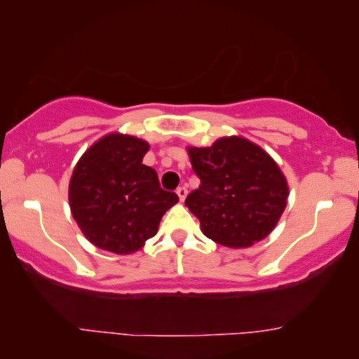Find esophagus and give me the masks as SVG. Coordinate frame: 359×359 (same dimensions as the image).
<instances>
[{
    "instance_id": "1",
    "label": "esophagus",
    "mask_w": 359,
    "mask_h": 359,
    "mask_svg": "<svg viewBox=\"0 0 359 359\" xmlns=\"http://www.w3.org/2000/svg\"><path fill=\"white\" fill-rule=\"evenodd\" d=\"M177 196H179V198H180V202H184L185 201V197H187V187H179L177 189Z\"/></svg>"
}]
</instances>
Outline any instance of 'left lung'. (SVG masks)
Wrapping results in <instances>:
<instances>
[{
	"instance_id": "left-lung-1",
	"label": "left lung",
	"mask_w": 359,
	"mask_h": 359,
	"mask_svg": "<svg viewBox=\"0 0 359 359\" xmlns=\"http://www.w3.org/2000/svg\"><path fill=\"white\" fill-rule=\"evenodd\" d=\"M201 185L185 205L202 232L227 248L262 241L278 224L287 201V184L278 163L261 147L241 137H224L205 149H189Z\"/></svg>"
}]
</instances>
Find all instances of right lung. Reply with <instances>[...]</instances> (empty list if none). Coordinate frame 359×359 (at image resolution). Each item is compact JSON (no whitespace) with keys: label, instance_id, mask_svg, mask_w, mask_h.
<instances>
[{"label":"right lung","instance_id":"obj_1","mask_svg":"<svg viewBox=\"0 0 359 359\" xmlns=\"http://www.w3.org/2000/svg\"><path fill=\"white\" fill-rule=\"evenodd\" d=\"M149 144L110 133L90 147L70 180V207L90 243L115 254L135 252L157 234L162 215L179 202L157 172L142 163Z\"/></svg>","mask_w":359,"mask_h":359}]
</instances>
